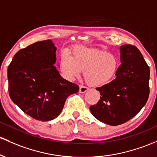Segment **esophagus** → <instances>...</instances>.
Instances as JSON below:
<instances>
[{"label": "esophagus", "mask_w": 157, "mask_h": 157, "mask_svg": "<svg viewBox=\"0 0 157 157\" xmlns=\"http://www.w3.org/2000/svg\"><path fill=\"white\" fill-rule=\"evenodd\" d=\"M88 87L85 86H80V93H84L88 90Z\"/></svg>", "instance_id": "esophagus-1"}]
</instances>
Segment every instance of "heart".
I'll use <instances>...</instances> for the list:
<instances>
[{
	"instance_id": "1",
	"label": "heart",
	"mask_w": 157,
	"mask_h": 157,
	"mask_svg": "<svg viewBox=\"0 0 157 157\" xmlns=\"http://www.w3.org/2000/svg\"><path fill=\"white\" fill-rule=\"evenodd\" d=\"M59 68L68 80H74L85 71L84 77L92 86H102L114 79L119 68V60L113 53L85 47L75 48L71 56H62Z\"/></svg>"
}]
</instances>
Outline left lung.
Here are the masks:
<instances>
[{"instance_id":"obj_1","label":"left lung","mask_w":157,"mask_h":157,"mask_svg":"<svg viewBox=\"0 0 157 157\" xmlns=\"http://www.w3.org/2000/svg\"><path fill=\"white\" fill-rule=\"evenodd\" d=\"M121 63L115 80L97 90L101 100L89 107L94 118L117 126L131 119L148 99L150 68L139 50L131 44L120 47Z\"/></svg>"}]
</instances>
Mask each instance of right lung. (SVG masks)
<instances>
[{
  "mask_svg": "<svg viewBox=\"0 0 157 157\" xmlns=\"http://www.w3.org/2000/svg\"><path fill=\"white\" fill-rule=\"evenodd\" d=\"M56 51L51 40L37 42L21 49L8 67L9 94L24 113L36 120L54 119L65 100L79 86L65 80L54 66Z\"/></svg>",
  "mask_w": 157,
  "mask_h": 157,
  "instance_id": "right-lung-1",
  "label": "right lung"
}]
</instances>
